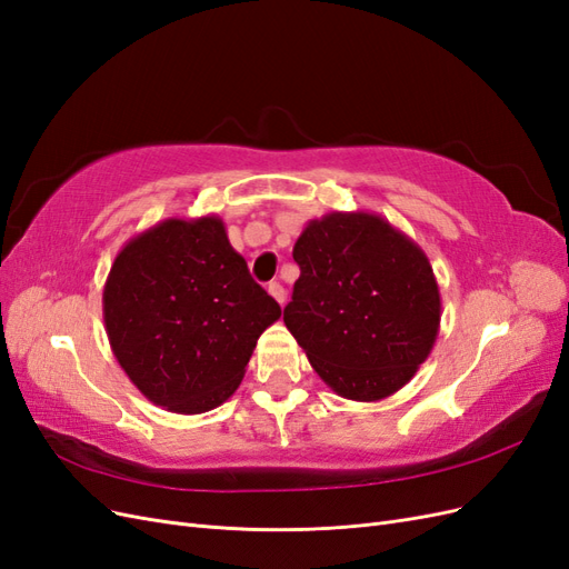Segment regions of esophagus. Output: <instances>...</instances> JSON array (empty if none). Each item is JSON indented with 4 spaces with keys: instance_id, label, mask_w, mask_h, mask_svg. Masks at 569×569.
Here are the masks:
<instances>
[{
    "instance_id": "34e87169",
    "label": "esophagus",
    "mask_w": 569,
    "mask_h": 569,
    "mask_svg": "<svg viewBox=\"0 0 569 569\" xmlns=\"http://www.w3.org/2000/svg\"><path fill=\"white\" fill-rule=\"evenodd\" d=\"M268 295L278 301L280 306H284V301H287V295H284V287L280 284V282H270L268 284Z\"/></svg>"
}]
</instances>
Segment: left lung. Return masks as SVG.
<instances>
[{"label": "left lung", "instance_id": "obj_1", "mask_svg": "<svg viewBox=\"0 0 569 569\" xmlns=\"http://www.w3.org/2000/svg\"><path fill=\"white\" fill-rule=\"evenodd\" d=\"M284 325L320 380L351 401L406 387L439 335L441 295L427 253L368 211L308 220Z\"/></svg>", "mask_w": 569, "mask_h": 569}]
</instances>
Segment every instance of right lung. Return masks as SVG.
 I'll use <instances>...</instances> for the list:
<instances>
[{"mask_svg":"<svg viewBox=\"0 0 569 569\" xmlns=\"http://www.w3.org/2000/svg\"><path fill=\"white\" fill-rule=\"evenodd\" d=\"M101 303L118 366L153 406L180 416L226 403L258 337L282 316L218 216L166 218L132 237Z\"/></svg>","mask_w":569,"mask_h":569,"instance_id":"1","label":"right lung"}]
</instances>
